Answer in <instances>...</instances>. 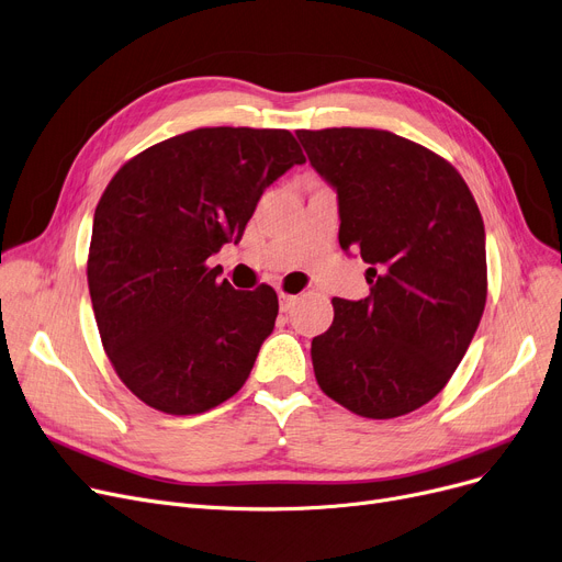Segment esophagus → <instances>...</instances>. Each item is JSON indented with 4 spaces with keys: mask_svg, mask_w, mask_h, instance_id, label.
Masks as SVG:
<instances>
[{
    "mask_svg": "<svg viewBox=\"0 0 562 562\" xmlns=\"http://www.w3.org/2000/svg\"><path fill=\"white\" fill-rule=\"evenodd\" d=\"M296 301H299V296H291V294H284V291H280V310L282 312H289L291 307L296 305Z\"/></svg>",
    "mask_w": 562,
    "mask_h": 562,
    "instance_id": "obj_1",
    "label": "esophagus"
}]
</instances>
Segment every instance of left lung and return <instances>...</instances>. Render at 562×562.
<instances>
[{"label":"left lung","instance_id":"8db88e82","mask_svg":"<svg viewBox=\"0 0 562 562\" xmlns=\"http://www.w3.org/2000/svg\"><path fill=\"white\" fill-rule=\"evenodd\" d=\"M296 135L337 190L341 250L370 263V296L333 299V326L312 339L316 383L356 416H404L441 393L482 319L480 209L446 158L406 137L374 128Z\"/></svg>","mask_w":562,"mask_h":562}]
</instances>
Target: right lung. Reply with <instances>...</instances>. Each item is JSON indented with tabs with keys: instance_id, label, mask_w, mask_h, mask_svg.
Masks as SVG:
<instances>
[{
	"instance_id": "add662e5",
	"label": "right lung",
	"mask_w": 562,
	"mask_h": 562,
	"mask_svg": "<svg viewBox=\"0 0 562 562\" xmlns=\"http://www.w3.org/2000/svg\"><path fill=\"white\" fill-rule=\"evenodd\" d=\"M278 128H198L131 158L93 213L87 282L103 349L146 406L198 416L234 397L278 294L236 291L206 259L238 243L263 190L303 165Z\"/></svg>"
}]
</instances>
